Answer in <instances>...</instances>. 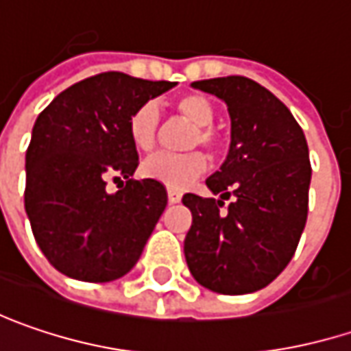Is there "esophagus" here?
I'll return each instance as SVG.
<instances>
[{
	"mask_svg": "<svg viewBox=\"0 0 351 351\" xmlns=\"http://www.w3.org/2000/svg\"><path fill=\"white\" fill-rule=\"evenodd\" d=\"M180 198H182V193H178V191H173V189H169V202H171V204H176V202H180Z\"/></svg>",
	"mask_w": 351,
	"mask_h": 351,
	"instance_id": "34e87169",
	"label": "esophagus"
}]
</instances>
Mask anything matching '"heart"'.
<instances>
[{
  "label": "heart",
  "mask_w": 351,
  "mask_h": 351,
  "mask_svg": "<svg viewBox=\"0 0 351 351\" xmlns=\"http://www.w3.org/2000/svg\"><path fill=\"white\" fill-rule=\"evenodd\" d=\"M175 111L184 121L195 125L189 134L186 147H204L208 153L220 155L224 149V138L210 125L215 119V105L202 93H182L173 101ZM129 138L133 147L141 153H151L156 147L158 136V111L153 103H143L134 109L127 123ZM206 171V156L200 151H191L182 155H160L149 156L141 165V175L145 178L156 180L173 191L186 189L195 178Z\"/></svg>",
  "instance_id": "obj_1"
}]
</instances>
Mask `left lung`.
Here are the masks:
<instances>
[{
    "label": "left lung",
    "mask_w": 351,
    "mask_h": 351,
    "mask_svg": "<svg viewBox=\"0 0 351 351\" xmlns=\"http://www.w3.org/2000/svg\"><path fill=\"white\" fill-rule=\"evenodd\" d=\"M193 87L226 103L232 138L224 165L206 180L220 200L182 196L193 213L184 258L200 286L250 294L268 286L296 252L308 218V143L288 107L248 77L204 79Z\"/></svg>",
    "instance_id": "obj_1"
}]
</instances>
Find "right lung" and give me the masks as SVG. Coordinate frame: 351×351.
I'll return each mask as SVG.
<instances>
[{
  "label": "right lung",
  "mask_w": 351,
  "mask_h": 351,
  "mask_svg": "<svg viewBox=\"0 0 351 351\" xmlns=\"http://www.w3.org/2000/svg\"><path fill=\"white\" fill-rule=\"evenodd\" d=\"M119 71L87 77L39 113L25 153V213L53 268L81 282L125 276L167 206L165 184L134 180L138 153L127 123L173 89ZM119 191L106 193V178Z\"/></svg>",
  "instance_id": "obj_1"
}]
</instances>
